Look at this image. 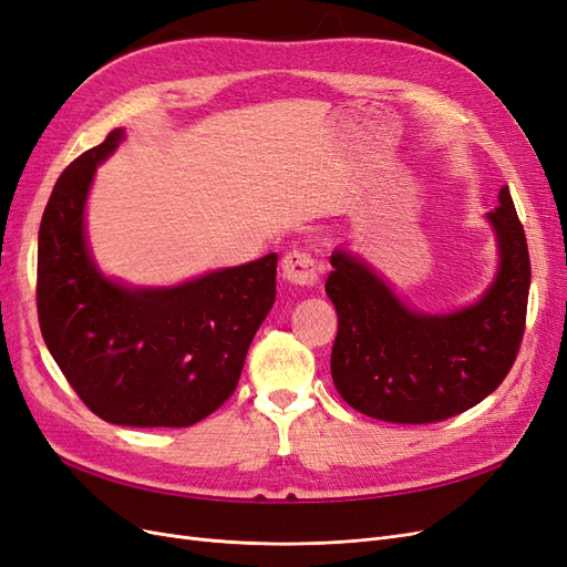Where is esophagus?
I'll return each mask as SVG.
<instances>
[{
  "label": "esophagus",
  "instance_id": "34e87169",
  "mask_svg": "<svg viewBox=\"0 0 567 567\" xmlns=\"http://www.w3.org/2000/svg\"><path fill=\"white\" fill-rule=\"evenodd\" d=\"M281 274L288 284L310 288L319 281V271L315 265V257L305 250H290L281 260Z\"/></svg>",
  "mask_w": 567,
  "mask_h": 567
}]
</instances>
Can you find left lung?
I'll return each mask as SVG.
<instances>
[{"instance_id":"left-lung-1","label":"left lung","mask_w":567,"mask_h":567,"mask_svg":"<svg viewBox=\"0 0 567 567\" xmlns=\"http://www.w3.org/2000/svg\"><path fill=\"white\" fill-rule=\"evenodd\" d=\"M499 271L475 305L414 312L362 257L331 255L326 296L338 312L333 385L359 414L388 423H437L502 385L525 333L529 252L508 186L487 213Z\"/></svg>"}]
</instances>
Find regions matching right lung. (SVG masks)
<instances>
[{"label":"right lung","instance_id":"obj_1","mask_svg":"<svg viewBox=\"0 0 567 567\" xmlns=\"http://www.w3.org/2000/svg\"><path fill=\"white\" fill-rule=\"evenodd\" d=\"M113 130L63 169L38 238V317L65 381L99 419L186 427L225 404L277 298V252L173 288H130L101 274L84 238L96 165Z\"/></svg>","mask_w":567,"mask_h":567}]
</instances>
